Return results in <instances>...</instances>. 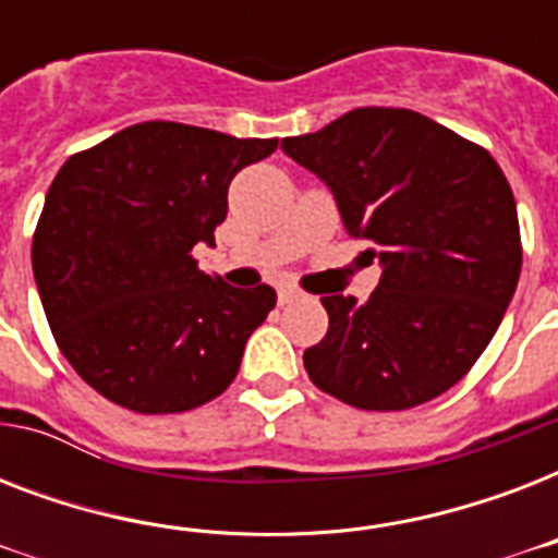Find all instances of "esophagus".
Masks as SVG:
<instances>
[{"instance_id": "esophagus-1", "label": "esophagus", "mask_w": 558, "mask_h": 558, "mask_svg": "<svg viewBox=\"0 0 558 558\" xmlns=\"http://www.w3.org/2000/svg\"><path fill=\"white\" fill-rule=\"evenodd\" d=\"M298 298H301V292H298V289H289V287H283L278 292V301L280 304H292V301H298Z\"/></svg>"}]
</instances>
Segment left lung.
<instances>
[{
    "label": "left lung",
    "mask_w": 558,
    "mask_h": 558,
    "mask_svg": "<svg viewBox=\"0 0 558 558\" xmlns=\"http://www.w3.org/2000/svg\"><path fill=\"white\" fill-rule=\"evenodd\" d=\"M283 153L322 179L350 236L371 240L365 304L322 298L310 379L362 411H405L458 385L493 341L521 275L519 210L498 161L432 118L362 107Z\"/></svg>",
    "instance_id": "1"
}]
</instances>
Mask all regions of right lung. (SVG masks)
Returning <instances> with one entry per match:
<instances>
[{
    "label": "right lung",
    "mask_w": 558,
    "mask_h": 558,
    "mask_svg": "<svg viewBox=\"0 0 558 558\" xmlns=\"http://www.w3.org/2000/svg\"><path fill=\"white\" fill-rule=\"evenodd\" d=\"M275 150L278 138L144 121L60 168L31 266L57 348L100 397L179 414L234 381L278 295L228 287L191 252L214 245L231 179Z\"/></svg>",
    "instance_id": "obj_1"
}]
</instances>
